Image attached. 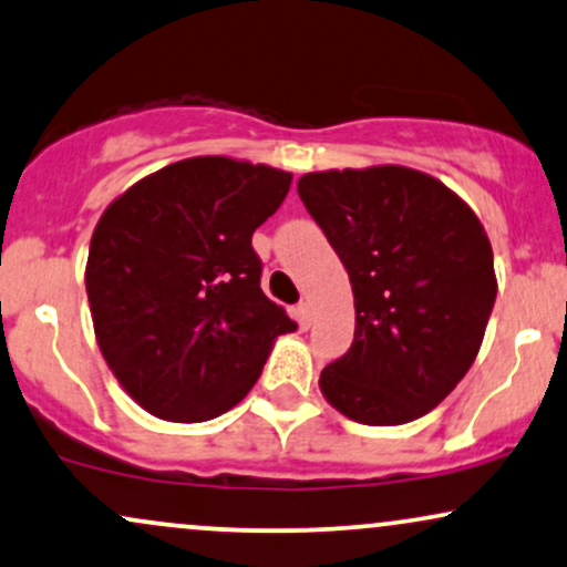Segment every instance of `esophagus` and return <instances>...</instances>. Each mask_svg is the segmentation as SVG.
<instances>
[{
	"label": "esophagus",
	"instance_id": "esophagus-1",
	"mask_svg": "<svg viewBox=\"0 0 567 567\" xmlns=\"http://www.w3.org/2000/svg\"><path fill=\"white\" fill-rule=\"evenodd\" d=\"M295 318H297L299 328H302V331H307V328H310V323H312V307H310V302H299L295 307Z\"/></svg>",
	"mask_w": 567,
	"mask_h": 567
}]
</instances>
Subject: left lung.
<instances>
[{"label":"left lung","instance_id":"left-lung-1","mask_svg":"<svg viewBox=\"0 0 567 567\" xmlns=\"http://www.w3.org/2000/svg\"><path fill=\"white\" fill-rule=\"evenodd\" d=\"M297 192L354 295L352 347L323 368L320 391L358 423L415 421L484 341L497 299L484 226L442 181L402 165L307 173Z\"/></svg>","mask_w":567,"mask_h":567}]
</instances>
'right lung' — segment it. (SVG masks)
Masks as SVG:
<instances>
[{"mask_svg":"<svg viewBox=\"0 0 567 567\" xmlns=\"http://www.w3.org/2000/svg\"><path fill=\"white\" fill-rule=\"evenodd\" d=\"M291 173L188 157L102 213L86 295L96 344L146 412L202 423L239 404L272 341L297 328L260 289L251 234L281 207Z\"/></svg>","mask_w":567,"mask_h":567,"instance_id":"right-lung-1","label":"right lung"}]
</instances>
